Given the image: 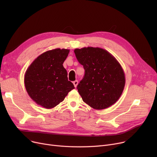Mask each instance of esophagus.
<instances>
[{
  "instance_id": "1",
  "label": "esophagus",
  "mask_w": 157,
  "mask_h": 157,
  "mask_svg": "<svg viewBox=\"0 0 157 157\" xmlns=\"http://www.w3.org/2000/svg\"><path fill=\"white\" fill-rule=\"evenodd\" d=\"M73 84H74V87L76 88V86H77V85H78V81L77 80L73 81Z\"/></svg>"
}]
</instances>
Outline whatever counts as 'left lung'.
Listing matches in <instances>:
<instances>
[{"mask_svg":"<svg viewBox=\"0 0 157 157\" xmlns=\"http://www.w3.org/2000/svg\"><path fill=\"white\" fill-rule=\"evenodd\" d=\"M85 74L77 86L82 99L95 109L108 108L120 97L125 85V73L118 60L100 48L74 49Z\"/></svg>","mask_w":157,"mask_h":157,"instance_id":"8db88e82","label":"left lung"}]
</instances>
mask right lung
<instances>
[{
	"instance_id": "1",
	"label": "right lung",
	"mask_w": 157,
	"mask_h": 157,
	"mask_svg": "<svg viewBox=\"0 0 157 157\" xmlns=\"http://www.w3.org/2000/svg\"><path fill=\"white\" fill-rule=\"evenodd\" d=\"M69 53V49L60 48L47 51L38 56L27 69L25 86L37 104L46 109L53 108L74 88L63 66Z\"/></svg>"
}]
</instances>
